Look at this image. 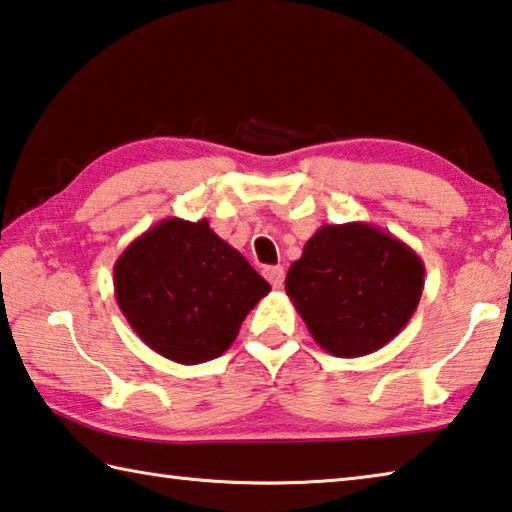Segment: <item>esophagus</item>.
Returning a JSON list of instances; mask_svg holds the SVG:
<instances>
[{
    "label": "esophagus",
    "instance_id": "obj_1",
    "mask_svg": "<svg viewBox=\"0 0 512 512\" xmlns=\"http://www.w3.org/2000/svg\"><path fill=\"white\" fill-rule=\"evenodd\" d=\"M264 277L273 284V288H280L284 284V268L282 266H266Z\"/></svg>",
    "mask_w": 512,
    "mask_h": 512
}]
</instances>
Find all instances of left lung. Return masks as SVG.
<instances>
[{
  "label": "left lung",
  "instance_id": "obj_1",
  "mask_svg": "<svg viewBox=\"0 0 512 512\" xmlns=\"http://www.w3.org/2000/svg\"><path fill=\"white\" fill-rule=\"evenodd\" d=\"M425 266L414 250L362 221L322 226L286 275V295L313 340L338 358L385 347L416 311Z\"/></svg>",
  "mask_w": 512,
  "mask_h": 512
}]
</instances>
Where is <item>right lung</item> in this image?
Wrapping results in <instances>:
<instances>
[{
  "mask_svg": "<svg viewBox=\"0 0 512 512\" xmlns=\"http://www.w3.org/2000/svg\"><path fill=\"white\" fill-rule=\"evenodd\" d=\"M268 291L271 284L208 219L167 217L136 237L114 266L116 302L129 327L181 365L219 358Z\"/></svg>",
  "mask_w": 512,
  "mask_h": 512,
  "instance_id": "right-lung-1",
  "label": "right lung"
}]
</instances>
